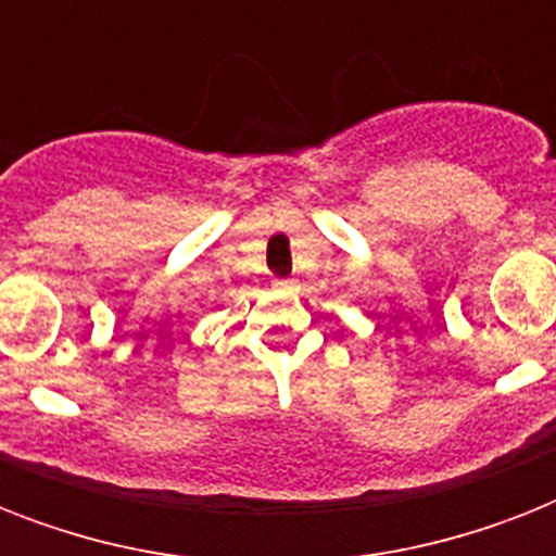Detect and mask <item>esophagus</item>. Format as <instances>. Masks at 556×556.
I'll use <instances>...</instances> for the list:
<instances>
[{"label":"esophagus","instance_id":"esophagus-1","mask_svg":"<svg viewBox=\"0 0 556 556\" xmlns=\"http://www.w3.org/2000/svg\"><path fill=\"white\" fill-rule=\"evenodd\" d=\"M277 291H296V279H274Z\"/></svg>","mask_w":556,"mask_h":556}]
</instances>
